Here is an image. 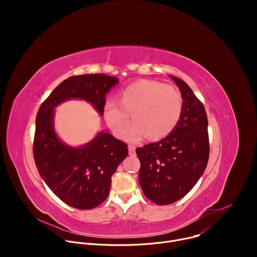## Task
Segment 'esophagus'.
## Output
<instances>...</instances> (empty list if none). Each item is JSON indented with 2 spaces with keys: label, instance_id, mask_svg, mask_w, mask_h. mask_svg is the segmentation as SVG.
Here are the masks:
<instances>
[{
  "label": "esophagus",
  "instance_id": "obj_1",
  "mask_svg": "<svg viewBox=\"0 0 257 257\" xmlns=\"http://www.w3.org/2000/svg\"><path fill=\"white\" fill-rule=\"evenodd\" d=\"M128 150H129V155L130 156H134L135 155V148H134V146H129Z\"/></svg>",
  "mask_w": 257,
  "mask_h": 257
}]
</instances>
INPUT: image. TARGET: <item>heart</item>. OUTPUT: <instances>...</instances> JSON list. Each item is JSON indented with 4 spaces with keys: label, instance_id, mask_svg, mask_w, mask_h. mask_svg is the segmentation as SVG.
<instances>
[{
    "label": "heart",
    "instance_id": "b5f03b06",
    "mask_svg": "<svg viewBox=\"0 0 257 257\" xmlns=\"http://www.w3.org/2000/svg\"><path fill=\"white\" fill-rule=\"evenodd\" d=\"M117 96L118 101H105L103 117L118 138L127 135L128 140H137L144 135L150 140H159L168 136L181 119L182 97L172 85L142 79L120 89ZM129 112L135 122L128 128Z\"/></svg>",
    "mask_w": 257,
    "mask_h": 257
}]
</instances>
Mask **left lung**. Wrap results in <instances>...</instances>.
I'll list each match as a JSON object with an SVG mask.
<instances>
[{
	"label": "left lung",
	"instance_id": "8db88e82",
	"mask_svg": "<svg viewBox=\"0 0 257 257\" xmlns=\"http://www.w3.org/2000/svg\"><path fill=\"white\" fill-rule=\"evenodd\" d=\"M170 77L183 99L181 119L167 137L136 149L139 184L144 195L159 205L184 197L202 176L209 157L205 108L186 82Z\"/></svg>",
	"mask_w": 257,
	"mask_h": 257
}]
</instances>
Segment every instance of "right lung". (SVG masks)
<instances>
[{"label":"right lung","mask_w":257,"mask_h":257,"mask_svg":"<svg viewBox=\"0 0 257 257\" xmlns=\"http://www.w3.org/2000/svg\"><path fill=\"white\" fill-rule=\"evenodd\" d=\"M118 83L117 77L104 74L69 77L52 91L36 115L35 166L49 188L72 207L91 209L106 199L112 176L128 156V145L102 131L78 148L65 144L55 131V107L72 98L83 99L102 116L105 95Z\"/></svg>","instance_id":"obj_1"}]
</instances>
